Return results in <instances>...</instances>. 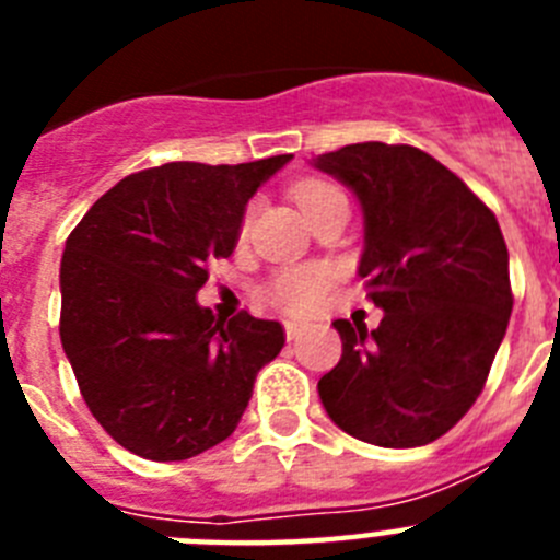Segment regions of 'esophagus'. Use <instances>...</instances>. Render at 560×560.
Returning a JSON list of instances; mask_svg holds the SVG:
<instances>
[{
  "instance_id": "1",
  "label": "esophagus",
  "mask_w": 560,
  "mask_h": 560,
  "mask_svg": "<svg viewBox=\"0 0 560 560\" xmlns=\"http://www.w3.org/2000/svg\"><path fill=\"white\" fill-rule=\"evenodd\" d=\"M303 325H300V323H291V319H289V323H285V336H289V339H296V336H300V334H303Z\"/></svg>"
}]
</instances>
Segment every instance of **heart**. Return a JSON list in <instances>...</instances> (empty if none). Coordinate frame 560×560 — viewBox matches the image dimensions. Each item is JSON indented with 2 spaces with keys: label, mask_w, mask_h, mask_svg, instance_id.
Instances as JSON below:
<instances>
[{
  "label": "heart",
  "mask_w": 560,
  "mask_h": 560,
  "mask_svg": "<svg viewBox=\"0 0 560 560\" xmlns=\"http://www.w3.org/2000/svg\"><path fill=\"white\" fill-rule=\"evenodd\" d=\"M336 196H341V190L325 179H305L300 185H294V199L296 205L303 207L305 215H311V212H316L323 205H328ZM252 210L255 207H246L244 219H241V235L249 232ZM334 280L336 269L330 264L285 266V269L277 271L269 283L264 285V296L275 308L285 311V314L305 316L323 303V296L328 294Z\"/></svg>",
  "instance_id": "b5f03b06"
}]
</instances>
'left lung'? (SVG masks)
Wrapping results in <instances>:
<instances>
[{
  "label": "left lung",
  "instance_id": "obj_1",
  "mask_svg": "<svg viewBox=\"0 0 560 560\" xmlns=\"http://www.w3.org/2000/svg\"><path fill=\"white\" fill-rule=\"evenodd\" d=\"M359 196V275L378 328L336 319L341 359L319 398L341 432L427 446L482 393L513 311L508 246L491 207L415 145L355 142L314 162Z\"/></svg>",
  "mask_w": 560,
  "mask_h": 560
}]
</instances>
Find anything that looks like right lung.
I'll list each match as a JSON object with an SVG mask.
<instances>
[{
  "instance_id": "obj_1",
  "label": "right lung",
  "mask_w": 560,
  "mask_h": 560,
  "mask_svg": "<svg viewBox=\"0 0 560 560\" xmlns=\"http://www.w3.org/2000/svg\"><path fill=\"white\" fill-rule=\"evenodd\" d=\"M291 153L244 165L167 162L103 192L69 232L61 345L89 412L122 448L156 463L235 432L283 325L196 303L210 264L235 252L252 192Z\"/></svg>"
}]
</instances>
